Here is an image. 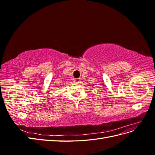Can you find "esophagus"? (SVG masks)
I'll return each instance as SVG.
<instances>
[{
	"label": "esophagus",
	"mask_w": 155,
	"mask_h": 155,
	"mask_svg": "<svg viewBox=\"0 0 155 155\" xmlns=\"http://www.w3.org/2000/svg\"><path fill=\"white\" fill-rule=\"evenodd\" d=\"M74 82H75V83H78L80 82V79H79V78H76V79H74Z\"/></svg>",
	"instance_id": "obj_1"
}]
</instances>
